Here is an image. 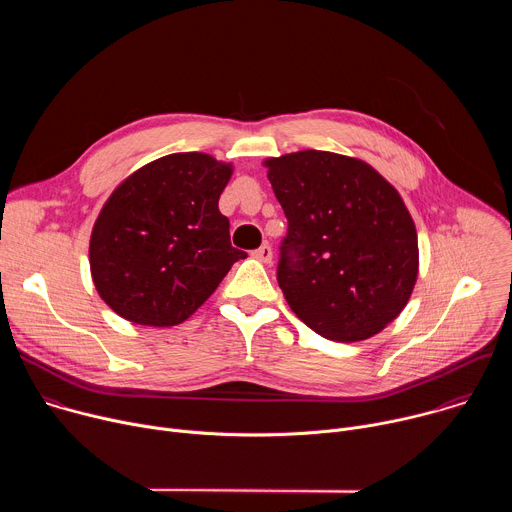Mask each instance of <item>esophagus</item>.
Returning <instances> with one entry per match:
<instances>
[{
	"label": "esophagus",
	"mask_w": 512,
	"mask_h": 512,
	"mask_svg": "<svg viewBox=\"0 0 512 512\" xmlns=\"http://www.w3.org/2000/svg\"><path fill=\"white\" fill-rule=\"evenodd\" d=\"M253 257H255L257 261H261V263H271V259H273V249L265 243V245H261L259 249L253 251Z\"/></svg>",
	"instance_id": "esophagus-1"
}]
</instances>
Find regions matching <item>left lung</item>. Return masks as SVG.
I'll use <instances>...</instances> for the list:
<instances>
[{
  "label": "left lung",
  "instance_id": "8db88e82",
  "mask_svg": "<svg viewBox=\"0 0 512 512\" xmlns=\"http://www.w3.org/2000/svg\"><path fill=\"white\" fill-rule=\"evenodd\" d=\"M287 218L277 281L316 334L358 342L407 306L417 231L401 194L367 162L302 150L263 162Z\"/></svg>",
  "mask_w": 512,
  "mask_h": 512
}]
</instances>
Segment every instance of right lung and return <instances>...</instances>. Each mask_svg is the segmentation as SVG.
Wrapping results in <instances>:
<instances>
[{"label": "right lung", "instance_id": "add662e5", "mask_svg": "<svg viewBox=\"0 0 512 512\" xmlns=\"http://www.w3.org/2000/svg\"><path fill=\"white\" fill-rule=\"evenodd\" d=\"M233 166L170 154L127 176L103 204L89 243L93 283L121 318L168 328L188 320L247 253L218 210Z\"/></svg>", "mask_w": 512, "mask_h": 512}]
</instances>
